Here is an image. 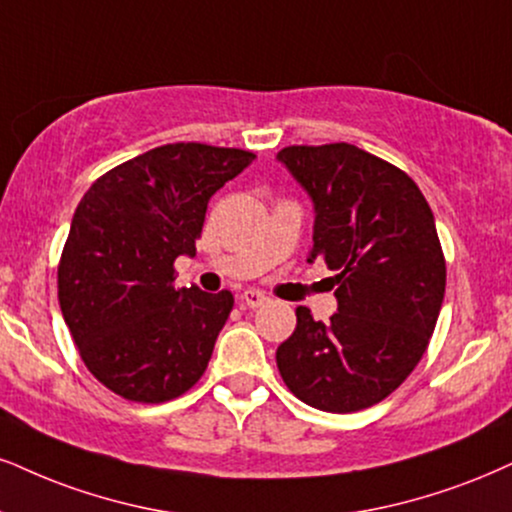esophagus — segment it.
<instances>
[{
  "instance_id": "obj_1",
  "label": "esophagus",
  "mask_w": 512,
  "mask_h": 512,
  "mask_svg": "<svg viewBox=\"0 0 512 512\" xmlns=\"http://www.w3.org/2000/svg\"><path fill=\"white\" fill-rule=\"evenodd\" d=\"M242 301H244V306L258 308V306L268 304V296L263 292H258V289H246V292L242 294Z\"/></svg>"
}]
</instances>
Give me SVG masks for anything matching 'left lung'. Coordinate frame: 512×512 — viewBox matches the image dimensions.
Here are the masks:
<instances>
[{
	"label": "left lung",
	"instance_id": "1",
	"mask_svg": "<svg viewBox=\"0 0 512 512\" xmlns=\"http://www.w3.org/2000/svg\"><path fill=\"white\" fill-rule=\"evenodd\" d=\"M277 161L313 201L308 263L337 273V313L320 323L296 308L277 368L308 406L356 413L387 399L430 344L446 292L432 208L403 170L353 144L285 147Z\"/></svg>",
	"mask_w": 512,
	"mask_h": 512
}]
</instances>
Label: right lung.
<instances>
[{
	"instance_id": "add662e5",
	"label": "right lung",
	"mask_w": 512,
	"mask_h": 512,
	"mask_svg": "<svg viewBox=\"0 0 512 512\" xmlns=\"http://www.w3.org/2000/svg\"><path fill=\"white\" fill-rule=\"evenodd\" d=\"M254 159L163 144L102 175L75 208L59 304L87 370L113 394L163 403L204 375L235 299L178 289L173 263L197 254L208 199Z\"/></svg>"
}]
</instances>
